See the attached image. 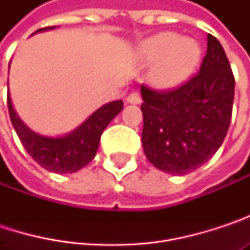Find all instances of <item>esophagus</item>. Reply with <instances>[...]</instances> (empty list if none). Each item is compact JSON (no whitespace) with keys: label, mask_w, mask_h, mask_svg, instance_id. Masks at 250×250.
<instances>
[{"label":"esophagus","mask_w":250,"mask_h":250,"mask_svg":"<svg viewBox=\"0 0 250 250\" xmlns=\"http://www.w3.org/2000/svg\"><path fill=\"white\" fill-rule=\"evenodd\" d=\"M127 104H140L142 103V97L137 92H131L127 98H125Z\"/></svg>","instance_id":"1"}]
</instances>
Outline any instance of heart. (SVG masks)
<instances>
[{"instance_id": "heart-1", "label": "heart", "mask_w": 250, "mask_h": 250, "mask_svg": "<svg viewBox=\"0 0 250 250\" xmlns=\"http://www.w3.org/2000/svg\"><path fill=\"white\" fill-rule=\"evenodd\" d=\"M203 50L192 37L161 31L145 39L137 47L142 65H150L149 82L158 89H174L184 85L197 71Z\"/></svg>"}]
</instances>
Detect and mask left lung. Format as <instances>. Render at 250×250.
<instances>
[{
	"label": "left lung",
	"instance_id": "1",
	"mask_svg": "<svg viewBox=\"0 0 250 250\" xmlns=\"http://www.w3.org/2000/svg\"><path fill=\"white\" fill-rule=\"evenodd\" d=\"M142 143L147 161L172 175L195 171L222 146L229 130L234 76L225 49L208 34L200 72L169 92L142 85Z\"/></svg>",
	"mask_w": 250,
	"mask_h": 250
}]
</instances>
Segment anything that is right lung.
<instances>
[{"label": "right lung", "mask_w": 250, "mask_h": 250, "mask_svg": "<svg viewBox=\"0 0 250 250\" xmlns=\"http://www.w3.org/2000/svg\"><path fill=\"white\" fill-rule=\"evenodd\" d=\"M40 28L36 33L53 30ZM34 33V34H36ZM123 110V101H111L95 110L85 122L62 136H44L33 131L23 123L14 110L8 94V111L17 136L27 153L44 169L55 174H72L86 167L95 156L105 127Z\"/></svg>", "instance_id": "right-lung-1"}]
</instances>
